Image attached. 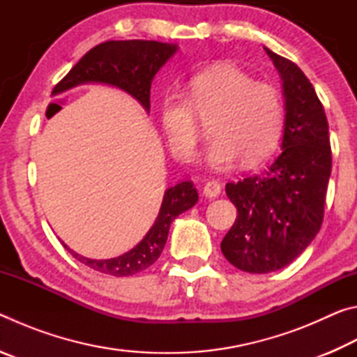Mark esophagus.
Returning <instances> with one entry per match:
<instances>
[{
  "label": "esophagus",
  "instance_id": "obj_1",
  "mask_svg": "<svg viewBox=\"0 0 357 357\" xmlns=\"http://www.w3.org/2000/svg\"><path fill=\"white\" fill-rule=\"evenodd\" d=\"M220 192H222V187L217 181H208L203 187V195L208 198H217L220 195Z\"/></svg>",
  "mask_w": 357,
  "mask_h": 357
}]
</instances>
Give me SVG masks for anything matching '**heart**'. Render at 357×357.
<instances>
[{
    "mask_svg": "<svg viewBox=\"0 0 357 357\" xmlns=\"http://www.w3.org/2000/svg\"><path fill=\"white\" fill-rule=\"evenodd\" d=\"M195 114H214L209 124L213 140L204 151V164L214 172H225L239 159L245 167L259 164L274 153L282 135L279 91L234 66L198 72L187 82L184 99L168 96L162 102V129L181 160L195 157L200 137Z\"/></svg>",
    "mask_w": 357,
    "mask_h": 357,
    "instance_id": "1",
    "label": "heart"
}]
</instances>
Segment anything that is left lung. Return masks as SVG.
<instances>
[{"label":"left lung","instance_id":"obj_1","mask_svg":"<svg viewBox=\"0 0 357 357\" xmlns=\"http://www.w3.org/2000/svg\"><path fill=\"white\" fill-rule=\"evenodd\" d=\"M264 52L285 99L282 154L263 173L225 185L238 217L220 244L228 261L250 274L285 268L317 236L332 168L329 124L315 88L289 59Z\"/></svg>","mask_w":357,"mask_h":357}]
</instances>
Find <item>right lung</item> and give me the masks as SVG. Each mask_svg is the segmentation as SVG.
<instances>
[{
    "label": "right lung",
    "mask_w": 357,
    "mask_h": 357,
    "mask_svg": "<svg viewBox=\"0 0 357 357\" xmlns=\"http://www.w3.org/2000/svg\"><path fill=\"white\" fill-rule=\"evenodd\" d=\"M178 44L157 40H108L91 48L59 82L52 96H58L84 83H102L118 88L134 98L149 113L151 83L160 68L178 52ZM198 192L190 181L168 187L159 214L149 231L134 249L108 259L78 255L64 244L72 257L89 269L114 277H128L148 269L164 250L172 222L195 206Z\"/></svg>",
    "instance_id": "1"
}]
</instances>
